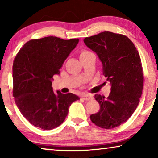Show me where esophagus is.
Masks as SVG:
<instances>
[{
    "label": "esophagus",
    "mask_w": 158,
    "mask_h": 158,
    "mask_svg": "<svg viewBox=\"0 0 158 158\" xmlns=\"http://www.w3.org/2000/svg\"><path fill=\"white\" fill-rule=\"evenodd\" d=\"M82 98L85 101H88V100L92 99L93 96H91V95H89V94H85L82 96Z\"/></svg>",
    "instance_id": "esophagus-1"
}]
</instances>
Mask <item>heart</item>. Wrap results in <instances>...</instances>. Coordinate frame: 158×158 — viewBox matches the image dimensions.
Here are the masks:
<instances>
[{
  "label": "heart",
  "mask_w": 158,
  "mask_h": 158,
  "mask_svg": "<svg viewBox=\"0 0 158 158\" xmlns=\"http://www.w3.org/2000/svg\"><path fill=\"white\" fill-rule=\"evenodd\" d=\"M90 56H95L92 52H90V51H82L80 53V55H79V58H80V60L90 57Z\"/></svg>",
  "instance_id": "heart-1"
}]
</instances>
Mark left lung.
<instances>
[{"label": "left lung", "instance_id": "obj_1", "mask_svg": "<svg viewBox=\"0 0 158 158\" xmlns=\"http://www.w3.org/2000/svg\"><path fill=\"white\" fill-rule=\"evenodd\" d=\"M84 43L98 56L111 86L107 98L95 95L100 110L90 120L102 128H115L128 120L139 103L143 85L139 54L128 37L113 32L86 37Z\"/></svg>", "mask_w": 158, "mask_h": 158}]
</instances>
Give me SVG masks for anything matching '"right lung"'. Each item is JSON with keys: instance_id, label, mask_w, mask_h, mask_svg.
<instances>
[{"instance_id": "1", "label": "right lung", "mask_w": 158, "mask_h": 158, "mask_svg": "<svg viewBox=\"0 0 158 158\" xmlns=\"http://www.w3.org/2000/svg\"><path fill=\"white\" fill-rule=\"evenodd\" d=\"M79 39L45 37L27 42L19 51L12 68L13 96L22 115L45 130L63 122L77 95L53 91V76L76 48Z\"/></svg>"}]
</instances>
